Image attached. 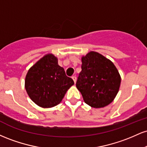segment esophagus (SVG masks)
Instances as JSON below:
<instances>
[{
  "instance_id": "esophagus-1",
  "label": "esophagus",
  "mask_w": 147,
  "mask_h": 147,
  "mask_svg": "<svg viewBox=\"0 0 147 147\" xmlns=\"http://www.w3.org/2000/svg\"><path fill=\"white\" fill-rule=\"evenodd\" d=\"M72 79H73L74 82H75V84L76 83V81H77V77H76V76H72Z\"/></svg>"
}]
</instances>
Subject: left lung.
Here are the masks:
<instances>
[{
	"instance_id": "8db88e82",
	"label": "left lung",
	"mask_w": 147,
	"mask_h": 147,
	"mask_svg": "<svg viewBox=\"0 0 147 147\" xmlns=\"http://www.w3.org/2000/svg\"><path fill=\"white\" fill-rule=\"evenodd\" d=\"M82 71L76 86L84 102L93 108H102L113 102L119 91L121 77L110 60L95 52L82 59Z\"/></svg>"
}]
</instances>
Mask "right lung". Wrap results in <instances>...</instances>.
<instances>
[{
	"instance_id": "obj_1",
	"label": "right lung",
	"mask_w": 147,
	"mask_h": 147,
	"mask_svg": "<svg viewBox=\"0 0 147 147\" xmlns=\"http://www.w3.org/2000/svg\"><path fill=\"white\" fill-rule=\"evenodd\" d=\"M25 83L27 92L35 104L50 108L61 102L74 82L58 65L57 57L49 54L28 70Z\"/></svg>"
}]
</instances>
